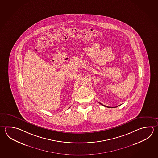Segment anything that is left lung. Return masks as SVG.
Wrapping results in <instances>:
<instances>
[{"mask_svg":"<svg viewBox=\"0 0 158 158\" xmlns=\"http://www.w3.org/2000/svg\"><path fill=\"white\" fill-rule=\"evenodd\" d=\"M100 104H102L101 103H100ZM102 105H103V104H102ZM103 106H104V107H107L108 108H112V107H108V106H104V105H103Z\"/></svg>","mask_w":158,"mask_h":158,"instance_id":"obj_1","label":"left lung"}]
</instances>
